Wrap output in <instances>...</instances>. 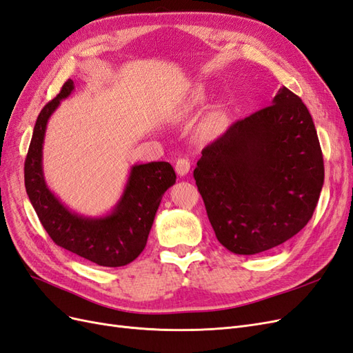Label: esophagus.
Here are the masks:
<instances>
[{"instance_id": "1", "label": "esophagus", "mask_w": 353, "mask_h": 353, "mask_svg": "<svg viewBox=\"0 0 353 353\" xmlns=\"http://www.w3.org/2000/svg\"><path fill=\"white\" fill-rule=\"evenodd\" d=\"M175 170L179 176H184L190 172V160L188 159H178L175 163Z\"/></svg>"}]
</instances>
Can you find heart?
Returning a JSON list of instances; mask_svg holds the SVG:
<instances>
[{"instance_id":"heart-1","label":"heart","mask_w":353,"mask_h":353,"mask_svg":"<svg viewBox=\"0 0 353 353\" xmlns=\"http://www.w3.org/2000/svg\"><path fill=\"white\" fill-rule=\"evenodd\" d=\"M203 100H205V90H203V87H197L193 91V94H191L190 104L194 105V104H199ZM225 128H227V114L221 112V110H218V112H213L208 117L205 123H203L201 131L206 137L213 138V137H218L219 134L225 131Z\"/></svg>"}]
</instances>
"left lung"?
Returning <instances> with one entry per match:
<instances>
[{
  "instance_id": "left-lung-1",
  "label": "left lung",
  "mask_w": 353,
  "mask_h": 353,
  "mask_svg": "<svg viewBox=\"0 0 353 353\" xmlns=\"http://www.w3.org/2000/svg\"><path fill=\"white\" fill-rule=\"evenodd\" d=\"M194 179L218 241L236 254L283 244L312 218L324 160L311 113L285 87L201 150Z\"/></svg>"
}]
</instances>
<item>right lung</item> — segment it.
Masks as SVG:
<instances>
[{
    "label": "right lung",
    "instance_id": "right-lung-1",
    "mask_svg": "<svg viewBox=\"0 0 353 353\" xmlns=\"http://www.w3.org/2000/svg\"><path fill=\"white\" fill-rule=\"evenodd\" d=\"M73 90V81H66L38 116L25 160L26 193L42 227L57 245L100 266L116 268L132 262L144 250L160 200L175 184L176 175L168 162L134 165L119 201L108 215L90 218L69 210L46 183L42 144L48 119Z\"/></svg>",
    "mask_w": 353,
    "mask_h": 353
}]
</instances>
